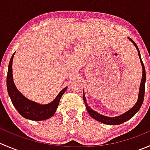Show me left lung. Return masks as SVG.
Masks as SVG:
<instances>
[{"label": "left lung", "mask_w": 150, "mask_h": 150, "mask_svg": "<svg viewBox=\"0 0 150 150\" xmlns=\"http://www.w3.org/2000/svg\"><path fill=\"white\" fill-rule=\"evenodd\" d=\"M128 39H129V40H131L133 43H134V45L136 46L137 51H138L139 57V58H140V61H141V63H142V69H143V74H142V81H141L138 101H137V102L136 103L135 105H134V107L131 109V110H128V112H125L124 114L121 115L117 116V117H106V116L102 115H100V114H99L98 112H95L94 110H92V109L88 105L87 102H86V97H85L84 92H83V100H84L85 104H86V110H87L88 112L89 113V115H90L91 116L93 119H95V120L102 122V123L107 124V125H120V124L123 123L124 122L127 121V120H128L129 119H131V117H134V116L135 115L136 113H137V112L139 110L141 107H142V103H143V101H144V91H145L144 88H145V81H146V72H145L144 65L143 62H142V59H141L139 50L137 44H136L135 42H134L131 38H128Z\"/></svg>", "instance_id": "obj_1"}]
</instances>
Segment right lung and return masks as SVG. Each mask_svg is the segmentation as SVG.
<instances>
[{"label":"right lung","instance_id":"1","mask_svg":"<svg viewBox=\"0 0 150 150\" xmlns=\"http://www.w3.org/2000/svg\"><path fill=\"white\" fill-rule=\"evenodd\" d=\"M14 54L15 53H13L9 62L6 78L7 90L13 105L18 112L25 118L32 120H43L50 118L55 113L60 99L63 93L66 91L67 87L59 92L52 102L48 104L43 105L29 100L17 90L13 83L12 75V62Z\"/></svg>","mask_w":150,"mask_h":150}]
</instances>
